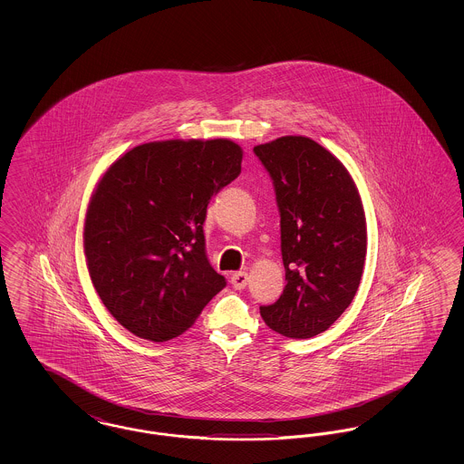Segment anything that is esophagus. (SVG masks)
<instances>
[{"instance_id": "obj_1", "label": "esophagus", "mask_w": 464, "mask_h": 464, "mask_svg": "<svg viewBox=\"0 0 464 464\" xmlns=\"http://www.w3.org/2000/svg\"><path fill=\"white\" fill-rule=\"evenodd\" d=\"M246 284H248V275L245 271H238V273L231 275V285H233V288L242 290V288L246 287Z\"/></svg>"}]
</instances>
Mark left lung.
<instances>
[{
  "label": "left lung",
  "mask_w": 464,
  "mask_h": 464,
  "mask_svg": "<svg viewBox=\"0 0 464 464\" xmlns=\"http://www.w3.org/2000/svg\"><path fill=\"white\" fill-rule=\"evenodd\" d=\"M280 210L287 285L261 306L269 329L292 339L327 331L353 301L367 254L363 205L344 165L303 135L259 144Z\"/></svg>",
  "instance_id": "1"
}]
</instances>
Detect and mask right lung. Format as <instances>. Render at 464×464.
Here are the masks:
<instances>
[{
  "label": "right lung",
  "instance_id": "1",
  "mask_svg": "<svg viewBox=\"0 0 464 464\" xmlns=\"http://www.w3.org/2000/svg\"><path fill=\"white\" fill-rule=\"evenodd\" d=\"M242 158L227 139L148 142L99 180L83 233L90 278L133 335L174 339L226 287L208 263L203 222L212 197L240 176Z\"/></svg>",
  "mask_w": 464,
  "mask_h": 464
}]
</instances>
